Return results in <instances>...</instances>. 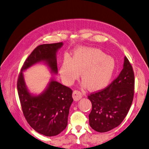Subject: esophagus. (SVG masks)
I'll use <instances>...</instances> for the list:
<instances>
[{
  "label": "esophagus",
  "mask_w": 149,
  "mask_h": 149,
  "mask_svg": "<svg viewBox=\"0 0 149 149\" xmlns=\"http://www.w3.org/2000/svg\"><path fill=\"white\" fill-rule=\"evenodd\" d=\"M82 94L79 91H74L73 93V98L74 101H79L82 98Z\"/></svg>",
  "instance_id": "esophagus-1"
}]
</instances>
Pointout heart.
<instances>
[{
	"instance_id": "heart-1",
	"label": "heart",
	"mask_w": 149,
	"mask_h": 149,
	"mask_svg": "<svg viewBox=\"0 0 149 149\" xmlns=\"http://www.w3.org/2000/svg\"><path fill=\"white\" fill-rule=\"evenodd\" d=\"M116 69L113 58L101 49L92 47L76 49L72 58L66 56L60 67L62 80L71 84L81 73L83 84L91 91H100L109 84Z\"/></svg>"
}]
</instances>
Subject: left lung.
Segmentation results:
<instances>
[{
    "instance_id": "left-lung-1",
    "label": "left lung",
    "mask_w": 149,
    "mask_h": 149,
    "mask_svg": "<svg viewBox=\"0 0 149 149\" xmlns=\"http://www.w3.org/2000/svg\"><path fill=\"white\" fill-rule=\"evenodd\" d=\"M134 93L133 69L124 56L123 69L118 77L106 89L88 96L92 103L89 125L99 132H106L118 127L128 113Z\"/></svg>"
}]
</instances>
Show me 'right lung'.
<instances>
[{
  "mask_svg": "<svg viewBox=\"0 0 149 149\" xmlns=\"http://www.w3.org/2000/svg\"><path fill=\"white\" fill-rule=\"evenodd\" d=\"M62 42L38 46L26 58L17 81V90L24 115L35 131L45 136H55L66 129L70 107L73 101V91L56 81L50 80L39 94L31 93L25 81L24 72L38 63L45 65L49 72L58 73L56 54Z\"/></svg>",
  "mask_w": 149,
  "mask_h": 149,
  "instance_id": "add662e5",
  "label": "right lung"
}]
</instances>
